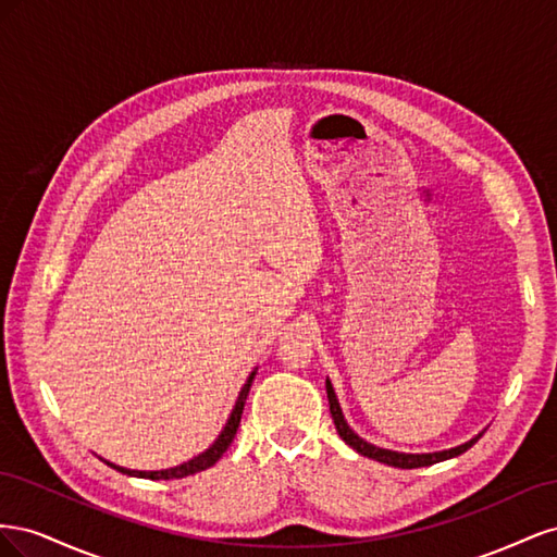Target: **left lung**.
Wrapping results in <instances>:
<instances>
[{"label":"left lung","instance_id":"left-lung-1","mask_svg":"<svg viewBox=\"0 0 557 557\" xmlns=\"http://www.w3.org/2000/svg\"><path fill=\"white\" fill-rule=\"evenodd\" d=\"M325 391H327V399H330V413H332V420H334V428H336V432H339L342 440L352 450H358L360 455H364V458H372L376 462L391 465V467L416 469V467H430L434 462H444V460H450V458H458V455H462L465 450H469L471 446H474L481 440V434H483V432H479L476 436H471L469 442H465L460 446H453V448H446V450H434V453H399V450H391V448H381V446H374V444L364 442L362 436L358 432H352V428L346 423L344 411L339 407V399H336V393H334L330 379H325Z\"/></svg>","mask_w":557,"mask_h":557}]
</instances>
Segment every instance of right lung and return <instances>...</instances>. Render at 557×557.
I'll return each instance as SVG.
<instances>
[{
  "mask_svg": "<svg viewBox=\"0 0 557 557\" xmlns=\"http://www.w3.org/2000/svg\"><path fill=\"white\" fill-rule=\"evenodd\" d=\"M258 374V367L252 369V372L248 374L242 393L237 397V404H234V409L227 418L225 428L221 430V434H218V440L207 448L201 450L199 455H195L193 460L183 462V465H176V467H170V469H156V471H139V469H127V467H121V465H113L109 460H104L109 467L123 471V474L127 476H139V479H150V481H170V479H183V476H190V474H197V471H205L209 467H213L218 460L223 458V453L230 448V444L234 442V434H237L239 430V423H242V413H244V404H246V397H248V391L252 385V379H256Z\"/></svg>",
  "mask_w": 557,
  "mask_h": 557,
  "instance_id": "right-lung-1",
  "label": "right lung"
}]
</instances>
